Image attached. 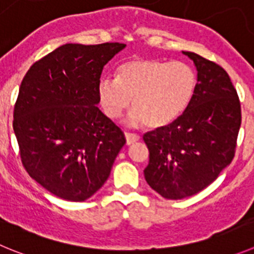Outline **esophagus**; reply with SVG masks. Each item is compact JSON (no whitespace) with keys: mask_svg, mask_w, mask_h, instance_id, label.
I'll return each instance as SVG.
<instances>
[{"mask_svg":"<svg viewBox=\"0 0 254 254\" xmlns=\"http://www.w3.org/2000/svg\"><path fill=\"white\" fill-rule=\"evenodd\" d=\"M125 138H127V145H130V144L135 143V141H138L139 139H140V136L138 135V134H134V132H125Z\"/></svg>","mask_w":254,"mask_h":254,"instance_id":"34e87169","label":"esophagus"}]
</instances>
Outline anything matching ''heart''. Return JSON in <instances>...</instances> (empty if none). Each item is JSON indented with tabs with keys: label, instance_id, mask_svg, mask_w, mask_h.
Segmentation results:
<instances>
[{
	"label": "heart",
	"instance_id": "b5f03b06",
	"mask_svg": "<svg viewBox=\"0 0 254 254\" xmlns=\"http://www.w3.org/2000/svg\"><path fill=\"white\" fill-rule=\"evenodd\" d=\"M196 88L197 76L186 62L136 57L119 65L115 79H101L97 92L107 118L118 119L131 102L129 123L155 129L180 118Z\"/></svg>",
	"mask_w": 254,
	"mask_h": 254
}]
</instances>
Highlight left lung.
Returning <instances> with one entry per match:
<instances>
[{"mask_svg":"<svg viewBox=\"0 0 254 254\" xmlns=\"http://www.w3.org/2000/svg\"><path fill=\"white\" fill-rule=\"evenodd\" d=\"M197 88L184 114L166 127L144 134L149 163L144 177L168 200L200 192L229 166L242 122L241 102L223 67L191 52Z\"/></svg>","mask_w":254,"mask_h":254,"instance_id":"obj_1","label":"left lung"}]
</instances>
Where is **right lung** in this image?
Here are the masks:
<instances>
[{
    "mask_svg": "<svg viewBox=\"0 0 254 254\" xmlns=\"http://www.w3.org/2000/svg\"><path fill=\"white\" fill-rule=\"evenodd\" d=\"M124 48L64 44L35 62L22 79L12 123L22 166L58 197H91L127 143L122 129L96 106L102 69Z\"/></svg>",
    "mask_w": 254,
    "mask_h": 254,
    "instance_id": "right-lung-1",
    "label": "right lung"
}]
</instances>
